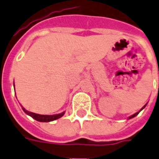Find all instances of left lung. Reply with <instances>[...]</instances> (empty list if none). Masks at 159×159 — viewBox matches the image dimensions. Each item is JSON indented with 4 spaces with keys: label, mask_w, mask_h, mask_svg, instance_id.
<instances>
[{
    "label": "left lung",
    "mask_w": 159,
    "mask_h": 159,
    "mask_svg": "<svg viewBox=\"0 0 159 159\" xmlns=\"http://www.w3.org/2000/svg\"><path fill=\"white\" fill-rule=\"evenodd\" d=\"M145 107V105L144 107H142L141 109H140V111L142 110V109H143V108H144V107ZM140 111H139V112H140ZM139 112H137V113H136V114H133V115H132V116H130L129 117V119H131V118H134V117H135V116H136V115H137V114H139Z\"/></svg>",
    "instance_id": "left-lung-1"
}]
</instances>
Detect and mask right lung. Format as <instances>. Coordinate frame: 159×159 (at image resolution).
<instances>
[{
	"instance_id": "add662e5",
	"label": "right lung",
	"mask_w": 159,
	"mask_h": 159,
	"mask_svg": "<svg viewBox=\"0 0 159 159\" xmlns=\"http://www.w3.org/2000/svg\"><path fill=\"white\" fill-rule=\"evenodd\" d=\"M23 108V107H22ZM23 110L25 111L26 114L30 115L31 117H33L34 120H36L38 121L41 122H49V121H52V120H55L57 119L61 118L63 115L64 114V113H61V114H54V115H43V114H34V113H32V112H29V111L25 110V108H23Z\"/></svg>"
}]
</instances>
